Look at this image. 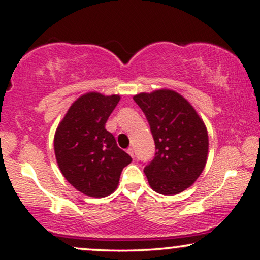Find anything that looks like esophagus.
<instances>
[{"label": "esophagus", "instance_id": "obj_1", "mask_svg": "<svg viewBox=\"0 0 260 260\" xmlns=\"http://www.w3.org/2000/svg\"><path fill=\"white\" fill-rule=\"evenodd\" d=\"M126 151H127V154H129V155L131 156V157H134L135 155H134V149H133V148H127Z\"/></svg>", "mask_w": 260, "mask_h": 260}]
</instances>
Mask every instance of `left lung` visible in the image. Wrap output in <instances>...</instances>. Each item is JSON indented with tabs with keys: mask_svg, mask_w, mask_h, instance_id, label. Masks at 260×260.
<instances>
[{
	"mask_svg": "<svg viewBox=\"0 0 260 260\" xmlns=\"http://www.w3.org/2000/svg\"><path fill=\"white\" fill-rule=\"evenodd\" d=\"M134 101L147 117L155 141V156L144 167L152 189L165 195L187 189L207 161L208 135L189 103L176 92L140 93Z\"/></svg>",
	"mask_w": 260,
	"mask_h": 260,
	"instance_id": "8db88e82",
	"label": "left lung"
}]
</instances>
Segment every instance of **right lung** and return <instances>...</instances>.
<instances>
[{
    "instance_id": "1",
    "label": "right lung",
    "mask_w": 260,
    "mask_h": 260,
    "mask_svg": "<svg viewBox=\"0 0 260 260\" xmlns=\"http://www.w3.org/2000/svg\"><path fill=\"white\" fill-rule=\"evenodd\" d=\"M91 92L78 98L58 126L54 151L65 179L85 195L103 198L117 188L133 158L116 143L105 123L119 102Z\"/></svg>"
}]
</instances>
